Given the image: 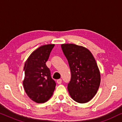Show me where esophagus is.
<instances>
[{"mask_svg":"<svg viewBox=\"0 0 122 122\" xmlns=\"http://www.w3.org/2000/svg\"><path fill=\"white\" fill-rule=\"evenodd\" d=\"M57 82L58 84H61L62 83V80L61 79H58L57 80Z\"/></svg>","mask_w":122,"mask_h":122,"instance_id":"1","label":"esophagus"}]
</instances>
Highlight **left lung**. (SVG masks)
<instances>
[{
  "mask_svg": "<svg viewBox=\"0 0 122 122\" xmlns=\"http://www.w3.org/2000/svg\"><path fill=\"white\" fill-rule=\"evenodd\" d=\"M71 73L67 89L71 98L79 103L92 100L100 84V73L93 55L86 48L75 44L61 45Z\"/></svg>",
  "mask_w": 122,
  "mask_h": 122,
  "instance_id": "8db88e82",
  "label": "left lung"
}]
</instances>
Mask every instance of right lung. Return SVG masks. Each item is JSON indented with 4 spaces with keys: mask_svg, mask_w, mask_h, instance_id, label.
<instances>
[{
    "mask_svg": "<svg viewBox=\"0 0 122 122\" xmlns=\"http://www.w3.org/2000/svg\"><path fill=\"white\" fill-rule=\"evenodd\" d=\"M54 46L49 44L40 47L30 55L24 64V90L36 103H43L49 100L56 87V82L46 65Z\"/></svg>",
    "mask_w": 122,
    "mask_h": 122,
    "instance_id": "add662e5",
    "label": "right lung"
}]
</instances>
